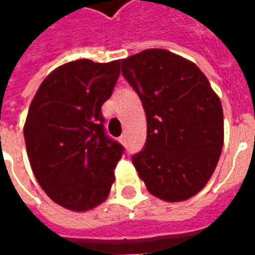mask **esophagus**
Instances as JSON below:
<instances>
[{"label":"esophagus","instance_id":"34e87169","mask_svg":"<svg viewBox=\"0 0 255 255\" xmlns=\"http://www.w3.org/2000/svg\"><path fill=\"white\" fill-rule=\"evenodd\" d=\"M120 142H122V143H126V142H127V135H126V133H123L122 136H120Z\"/></svg>","mask_w":255,"mask_h":255}]
</instances>
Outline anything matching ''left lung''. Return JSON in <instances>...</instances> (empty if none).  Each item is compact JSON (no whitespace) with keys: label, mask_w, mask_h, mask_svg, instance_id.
I'll use <instances>...</instances> for the list:
<instances>
[{"label":"left lung","mask_w":255,"mask_h":255,"mask_svg":"<svg viewBox=\"0 0 255 255\" xmlns=\"http://www.w3.org/2000/svg\"><path fill=\"white\" fill-rule=\"evenodd\" d=\"M123 76L142 101L147 136L132 164L150 194L186 201L213 175L224 143V117L208 78L164 49L122 60Z\"/></svg>","instance_id":"8db88e82"}]
</instances>
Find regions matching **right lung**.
I'll return each instance as SVG.
<instances>
[{"mask_svg": "<svg viewBox=\"0 0 255 255\" xmlns=\"http://www.w3.org/2000/svg\"><path fill=\"white\" fill-rule=\"evenodd\" d=\"M120 61L76 60L47 76L31 102L24 140L31 168L50 199L73 212L104 202L124 147L106 135L101 108Z\"/></svg>", "mask_w": 255, "mask_h": 255, "instance_id": "obj_1", "label": "right lung"}]
</instances>
